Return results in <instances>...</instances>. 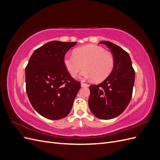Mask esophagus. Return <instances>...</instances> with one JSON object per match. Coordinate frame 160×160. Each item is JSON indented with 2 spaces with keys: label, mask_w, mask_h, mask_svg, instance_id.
Returning <instances> with one entry per match:
<instances>
[{
  "label": "esophagus",
  "mask_w": 160,
  "mask_h": 160,
  "mask_svg": "<svg viewBox=\"0 0 160 160\" xmlns=\"http://www.w3.org/2000/svg\"><path fill=\"white\" fill-rule=\"evenodd\" d=\"M81 87H88V84L85 83H81Z\"/></svg>",
  "instance_id": "esophagus-1"
}]
</instances>
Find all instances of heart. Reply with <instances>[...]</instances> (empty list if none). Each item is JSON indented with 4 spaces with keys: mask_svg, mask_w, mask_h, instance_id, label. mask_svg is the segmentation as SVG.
Returning <instances> with one entry per match:
<instances>
[{
    "mask_svg": "<svg viewBox=\"0 0 160 160\" xmlns=\"http://www.w3.org/2000/svg\"><path fill=\"white\" fill-rule=\"evenodd\" d=\"M64 64L72 77H75L84 66L85 69L81 72L83 78L102 81L112 72L115 61L113 56L106 52L104 48L88 45L77 49L74 55H65Z\"/></svg>",
    "mask_w": 160,
    "mask_h": 160,
    "instance_id": "1",
    "label": "heart"
}]
</instances>
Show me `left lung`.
<instances>
[{"instance_id": "8db88e82", "label": "left lung", "mask_w": 160, "mask_h": 160, "mask_svg": "<svg viewBox=\"0 0 160 160\" xmlns=\"http://www.w3.org/2000/svg\"><path fill=\"white\" fill-rule=\"evenodd\" d=\"M109 47L113 56L114 68L110 75L99 85H90L89 109L95 117L111 119L126 109L132 99L135 71L128 53L109 41H101Z\"/></svg>"}]
</instances>
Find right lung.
Segmentation results:
<instances>
[{
    "label": "right lung",
    "mask_w": 160,
    "mask_h": 160,
    "mask_svg": "<svg viewBox=\"0 0 160 160\" xmlns=\"http://www.w3.org/2000/svg\"><path fill=\"white\" fill-rule=\"evenodd\" d=\"M77 42L52 41L33 52L25 68L26 91L35 111L52 120L68 115L81 88L64 64L66 52Z\"/></svg>",
    "instance_id": "add662e5"
}]
</instances>
